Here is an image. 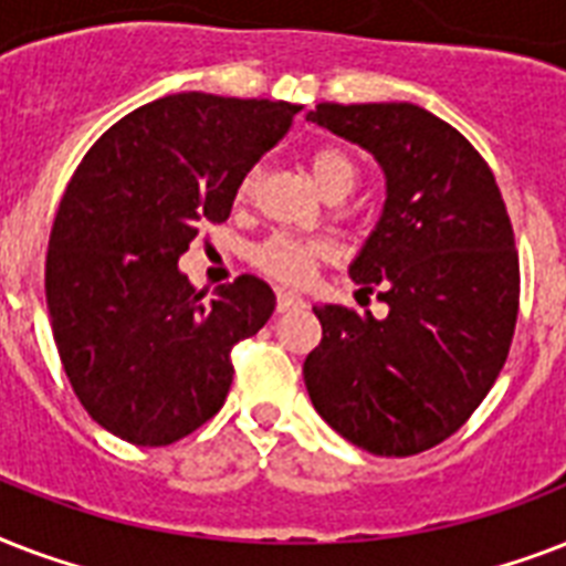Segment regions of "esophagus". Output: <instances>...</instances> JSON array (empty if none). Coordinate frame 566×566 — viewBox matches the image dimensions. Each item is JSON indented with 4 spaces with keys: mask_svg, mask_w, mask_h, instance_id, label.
I'll use <instances>...</instances> for the list:
<instances>
[{
    "mask_svg": "<svg viewBox=\"0 0 566 566\" xmlns=\"http://www.w3.org/2000/svg\"><path fill=\"white\" fill-rule=\"evenodd\" d=\"M275 308H279V314H284V311H300V308H305V300H302V296H296V293L279 291L275 293Z\"/></svg>",
    "mask_w": 566,
    "mask_h": 566,
    "instance_id": "esophagus-1",
    "label": "esophagus"
}]
</instances>
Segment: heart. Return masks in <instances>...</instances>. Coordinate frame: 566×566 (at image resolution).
I'll return each mask as SVG.
<instances>
[{
	"instance_id": "obj_1",
	"label": "heart",
	"mask_w": 566,
	"mask_h": 566,
	"mask_svg": "<svg viewBox=\"0 0 566 566\" xmlns=\"http://www.w3.org/2000/svg\"><path fill=\"white\" fill-rule=\"evenodd\" d=\"M311 176L317 181V188L326 196L332 193H349L358 181V164L346 149L340 146H319L308 158ZM258 170H249L238 185V199H249L255 190ZM323 258V243L317 240L291 238V234H273L255 249V264L266 275H273L279 282L302 284L308 282L311 270Z\"/></svg>"
}]
</instances>
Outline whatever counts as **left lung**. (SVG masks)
Instances as JSON below:
<instances>
[{
    "instance_id": "obj_1",
    "label": "left lung",
    "mask_w": 566,
    "mask_h": 566,
    "mask_svg": "<svg viewBox=\"0 0 566 566\" xmlns=\"http://www.w3.org/2000/svg\"><path fill=\"white\" fill-rule=\"evenodd\" d=\"M385 172L376 229L353 258L387 317L314 305L323 340L302 376L317 413L373 455L438 447L479 408L509 358L520 264L491 167L461 132L411 102L308 111Z\"/></svg>"
}]
</instances>
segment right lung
Returning a JSON list of instances; mask_svg holds the SVG:
<instances>
[{
    "instance_id": "right-lung-1",
    "label": "right lung",
    "mask_w": 566,
    "mask_h": 566,
    "mask_svg": "<svg viewBox=\"0 0 566 566\" xmlns=\"http://www.w3.org/2000/svg\"><path fill=\"white\" fill-rule=\"evenodd\" d=\"M302 105L172 93L132 111L84 155L57 205L46 302L66 378L93 420L135 447L208 422L231 387V349L275 293L240 275L205 302L179 270L196 226L229 220L240 179Z\"/></svg>"
}]
</instances>
